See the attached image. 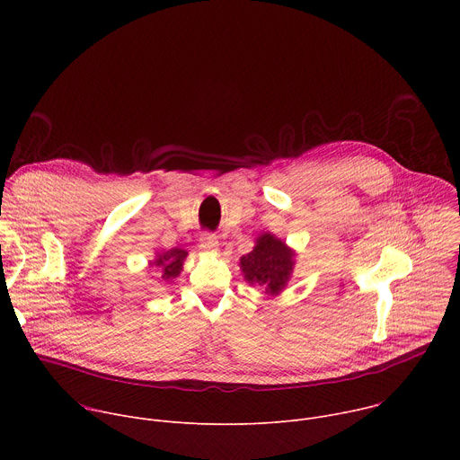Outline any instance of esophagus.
Masks as SVG:
<instances>
[{
  "mask_svg": "<svg viewBox=\"0 0 460 460\" xmlns=\"http://www.w3.org/2000/svg\"><path fill=\"white\" fill-rule=\"evenodd\" d=\"M200 247H202L204 251H217V249H218V240H217V236L211 234V233H204V234L200 236Z\"/></svg>",
  "mask_w": 460,
  "mask_h": 460,
  "instance_id": "34e87169",
  "label": "esophagus"
}]
</instances>
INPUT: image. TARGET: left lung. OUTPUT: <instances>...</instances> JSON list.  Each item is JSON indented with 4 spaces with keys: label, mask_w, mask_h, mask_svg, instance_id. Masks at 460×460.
<instances>
[{
    "label": "left lung",
    "mask_w": 460,
    "mask_h": 460,
    "mask_svg": "<svg viewBox=\"0 0 460 460\" xmlns=\"http://www.w3.org/2000/svg\"><path fill=\"white\" fill-rule=\"evenodd\" d=\"M245 280L264 286L271 295L282 291L293 270V252L284 242L266 233L256 240L254 249L240 258Z\"/></svg>",
    "instance_id": "1"
}]
</instances>
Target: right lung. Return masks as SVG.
<instances>
[{
	"label": "right lung",
	"mask_w": 460,
	"mask_h": 460,
	"mask_svg": "<svg viewBox=\"0 0 460 460\" xmlns=\"http://www.w3.org/2000/svg\"><path fill=\"white\" fill-rule=\"evenodd\" d=\"M187 256V251L183 249H171L164 254H158V258L153 261V266H156L162 271V279H176L181 271V264Z\"/></svg>",
	"instance_id": "right-lung-1"
}]
</instances>
